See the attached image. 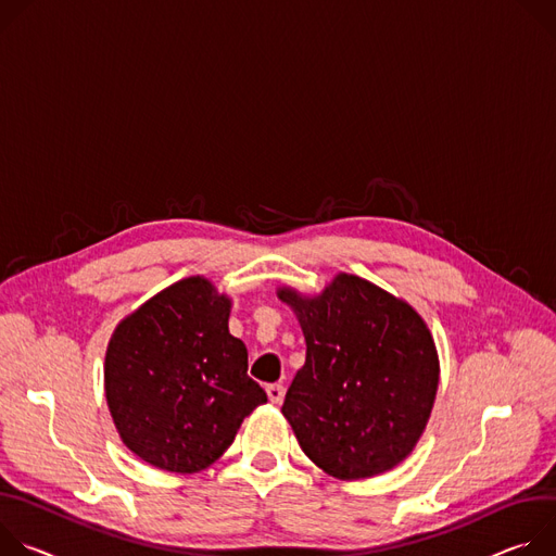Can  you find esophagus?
Returning <instances> with one entry per match:
<instances>
[{
  "instance_id": "34e87169",
  "label": "esophagus",
  "mask_w": 556,
  "mask_h": 556,
  "mask_svg": "<svg viewBox=\"0 0 556 556\" xmlns=\"http://www.w3.org/2000/svg\"><path fill=\"white\" fill-rule=\"evenodd\" d=\"M267 395H269V402L280 406L282 400H285V387L282 384H269L267 387Z\"/></svg>"
}]
</instances>
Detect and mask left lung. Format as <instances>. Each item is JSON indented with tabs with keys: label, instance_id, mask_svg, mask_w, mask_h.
<instances>
[{
	"label": "left lung",
	"instance_id": "1",
	"mask_svg": "<svg viewBox=\"0 0 556 556\" xmlns=\"http://www.w3.org/2000/svg\"><path fill=\"white\" fill-rule=\"evenodd\" d=\"M276 295L306 342L282 404L304 455L344 481L402 464L440 387L438 346L424 318L406 300L344 271L316 295L293 287Z\"/></svg>",
	"mask_w": 556,
	"mask_h": 556
}]
</instances>
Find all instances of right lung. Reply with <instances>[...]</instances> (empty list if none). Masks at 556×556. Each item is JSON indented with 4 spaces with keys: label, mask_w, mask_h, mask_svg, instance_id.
<instances>
[{
    "label": "right lung",
    "mask_w": 556,
    "mask_h": 556,
    "mask_svg": "<svg viewBox=\"0 0 556 556\" xmlns=\"http://www.w3.org/2000/svg\"><path fill=\"white\" fill-rule=\"evenodd\" d=\"M231 298L205 276L182 278L123 318L108 342L105 402L121 442L167 472L212 466L242 419L267 402L229 333Z\"/></svg>",
    "instance_id": "right-lung-1"
}]
</instances>
